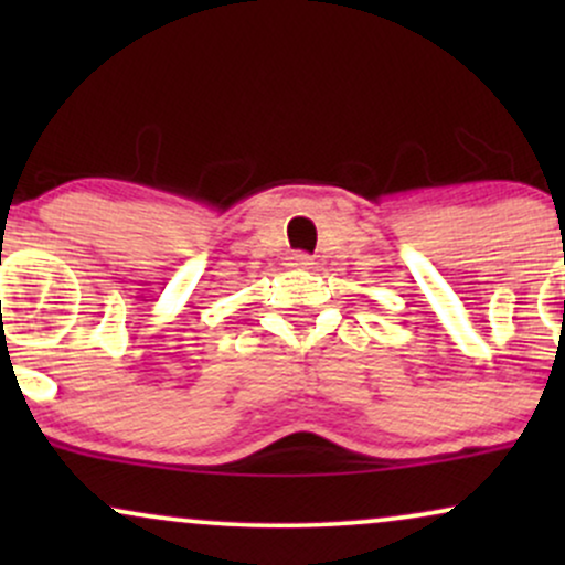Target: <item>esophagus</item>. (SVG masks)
<instances>
[{
    "mask_svg": "<svg viewBox=\"0 0 565 565\" xmlns=\"http://www.w3.org/2000/svg\"><path fill=\"white\" fill-rule=\"evenodd\" d=\"M289 268H297V270H308V268H313V257L310 255H305V252H295V255L289 257Z\"/></svg>",
    "mask_w": 565,
    "mask_h": 565,
    "instance_id": "1",
    "label": "esophagus"
}]
</instances>
